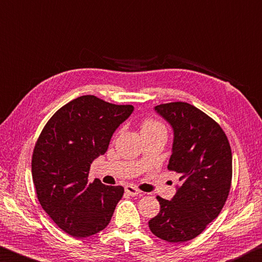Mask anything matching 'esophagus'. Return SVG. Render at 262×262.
Returning a JSON list of instances; mask_svg holds the SVG:
<instances>
[{
    "label": "esophagus",
    "instance_id": "34e87169",
    "mask_svg": "<svg viewBox=\"0 0 262 262\" xmlns=\"http://www.w3.org/2000/svg\"><path fill=\"white\" fill-rule=\"evenodd\" d=\"M125 192L127 194H130V195H138L139 193H140V191L137 189V187H135V186H132V185H127V186H125Z\"/></svg>",
    "mask_w": 262,
    "mask_h": 262
}]
</instances>
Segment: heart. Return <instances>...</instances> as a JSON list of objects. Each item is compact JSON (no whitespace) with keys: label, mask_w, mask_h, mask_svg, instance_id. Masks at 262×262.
<instances>
[{"label":"heart","mask_w":262,"mask_h":262,"mask_svg":"<svg viewBox=\"0 0 262 262\" xmlns=\"http://www.w3.org/2000/svg\"><path fill=\"white\" fill-rule=\"evenodd\" d=\"M152 131H164V126L161 123L153 121V119L145 121L143 124V127H141V134H143V132H152Z\"/></svg>","instance_id":"1"}]
</instances>
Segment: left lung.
<instances>
[{"instance_id": "8db88e82", "label": "left lung", "mask_w": 262, "mask_h": 262, "mask_svg": "<svg viewBox=\"0 0 262 262\" xmlns=\"http://www.w3.org/2000/svg\"><path fill=\"white\" fill-rule=\"evenodd\" d=\"M173 131L168 169L180 173L181 185L171 200L157 196L159 214L148 226L169 243L195 238L221 212L229 195L232 154L226 134L208 115L186 102L154 108Z\"/></svg>"}]
</instances>
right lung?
Instances as JSON below:
<instances>
[{
    "instance_id": "right-lung-1",
    "label": "right lung",
    "mask_w": 262,
    "mask_h": 262,
    "mask_svg": "<svg viewBox=\"0 0 262 262\" xmlns=\"http://www.w3.org/2000/svg\"><path fill=\"white\" fill-rule=\"evenodd\" d=\"M134 105L82 95L63 105L43 127L32 157V177L41 207L69 235L90 237L108 226L123 186L89 182L92 162Z\"/></svg>"
}]
</instances>
